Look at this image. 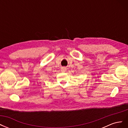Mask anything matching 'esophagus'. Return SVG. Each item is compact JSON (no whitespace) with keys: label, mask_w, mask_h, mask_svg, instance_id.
I'll use <instances>...</instances> for the list:
<instances>
[{"label":"esophagus","mask_w":128,"mask_h":128,"mask_svg":"<svg viewBox=\"0 0 128 128\" xmlns=\"http://www.w3.org/2000/svg\"><path fill=\"white\" fill-rule=\"evenodd\" d=\"M61 71L62 72H64L66 71V68H64V67H62V68H61Z\"/></svg>","instance_id":"1"}]
</instances>
